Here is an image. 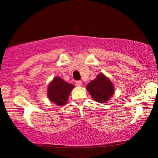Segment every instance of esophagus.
<instances>
[{
    "label": "esophagus",
    "mask_w": 158,
    "mask_h": 158,
    "mask_svg": "<svg viewBox=\"0 0 158 158\" xmlns=\"http://www.w3.org/2000/svg\"><path fill=\"white\" fill-rule=\"evenodd\" d=\"M76 84L77 86H81L82 85H83V82H82L81 81H76Z\"/></svg>",
    "instance_id": "1"
}]
</instances>
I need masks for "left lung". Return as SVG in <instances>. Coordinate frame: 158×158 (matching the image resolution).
Wrapping results in <instances>:
<instances>
[{
  "instance_id": "8db88e82",
  "label": "left lung",
  "mask_w": 158,
  "mask_h": 158,
  "mask_svg": "<svg viewBox=\"0 0 158 158\" xmlns=\"http://www.w3.org/2000/svg\"><path fill=\"white\" fill-rule=\"evenodd\" d=\"M86 89L94 101L106 103L114 94V85L103 73H99L86 85Z\"/></svg>"
}]
</instances>
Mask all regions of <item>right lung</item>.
Segmentation results:
<instances>
[{
  "label": "right lung",
  "mask_w": 158,
  "mask_h": 158,
  "mask_svg": "<svg viewBox=\"0 0 158 158\" xmlns=\"http://www.w3.org/2000/svg\"><path fill=\"white\" fill-rule=\"evenodd\" d=\"M75 85L67 83L60 77H54L47 88V97L49 100L58 106H62L68 102L71 90Z\"/></svg>",
  "instance_id": "right-lung-1"
}]
</instances>
